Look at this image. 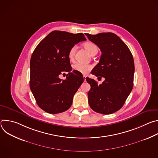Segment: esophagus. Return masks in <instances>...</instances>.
Segmentation results:
<instances>
[{
    "mask_svg": "<svg viewBox=\"0 0 158 158\" xmlns=\"http://www.w3.org/2000/svg\"><path fill=\"white\" fill-rule=\"evenodd\" d=\"M83 78H84V81H86V80H85L86 76H83Z\"/></svg>",
    "mask_w": 158,
    "mask_h": 158,
    "instance_id": "34e87169",
    "label": "esophagus"
}]
</instances>
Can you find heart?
<instances>
[{
  "instance_id": "1",
  "label": "heart",
  "mask_w": 158,
  "mask_h": 158,
  "mask_svg": "<svg viewBox=\"0 0 158 158\" xmlns=\"http://www.w3.org/2000/svg\"><path fill=\"white\" fill-rule=\"evenodd\" d=\"M83 46L85 48V49L91 55H93L95 53H98V48L96 45L95 44H94L93 42H86L83 44ZM76 50V46H73L69 51L68 57L71 60H73L74 58ZM73 69L74 71H76L79 73L83 74H86L87 73H88L89 72L90 70L92 69V65L77 62V63L74 64L73 65Z\"/></svg>"
}]
</instances>
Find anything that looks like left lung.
Instances as JSON below:
<instances>
[{"label": "left lung", "instance_id": "8db88e82", "mask_svg": "<svg viewBox=\"0 0 158 158\" xmlns=\"http://www.w3.org/2000/svg\"><path fill=\"white\" fill-rule=\"evenodd\" d=\"M99 48L102 54L99 63L91 74L104 77L98 85L93 79L86 77L91 85L88 102L91 108L98 113L110 114L124 105L133 87L134 63L132 55L126 44L115 34H85Z\"/></svg>", "mask_w": 158, "mask_h": 158}]
</instances>
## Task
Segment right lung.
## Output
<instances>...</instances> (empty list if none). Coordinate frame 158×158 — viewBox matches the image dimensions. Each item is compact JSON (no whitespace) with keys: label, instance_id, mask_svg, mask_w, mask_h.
I'll list each match as a JSON object with an SVG mask.
<instances>
[{"label":"right lung","instance_id":"add662e5","mask_svg":"<svg viewBox=\"0 0 158 158\" xmlns=\"http://www.w3.org/2000/svg\"><path fill=\"white\" fill-rule=\"evenodd\" d=\"M86 40L82 33L54 31L37 45L30 61V88L37 105L49 114L69 109L73 97L84 81L82 74L72 67L68 53L79 42ZM69 73L65 80L58 76Z\"/></svg>","mask_w":158,"mask_h":158}]
</instances>
